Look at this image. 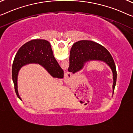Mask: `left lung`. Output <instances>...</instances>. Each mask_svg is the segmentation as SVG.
Returning a JSON list of instances; mask_svg holds the SVG:
<instances>
[{"label":"left lung","instance_id":"left-lung-1","mask_svg":"<svg viewBox=\"0 0 133 133\" xmlns=\"http://www.w3.org/2000/svg\"><path fill=\"white\" fill-rule=\"evenodd\" d=\"M90 61H103L111 68L113 72L114 92L117 76L115 62L108 50L99 43L90 40H81L74 44L70 52L68 71L75 73Z\"/></svg>","mask_w":133,"mask_h":133}]
</instances>
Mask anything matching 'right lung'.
Wrapping results in <instances>:
<instances>
[{
	"label": "right lung",
	"mask_w": 133,
	"mask_h": 133,
	"mask_svg": "<svg viewBox=\"0 0 133 133\" xmlns=\"http://www.w3.org/2000/svg\"><path fill=\"white\" fill-rule=\"evenodd\" d=\"M38 64L45 68L53 77L62 78L64 71L54 58L50 43L42 39L32 40L22 46L16 54L12 68V80L17 96L18 75L19 69L24 65Z\"/></svg>",
	"instance_id": "1"
}]
</instances>
